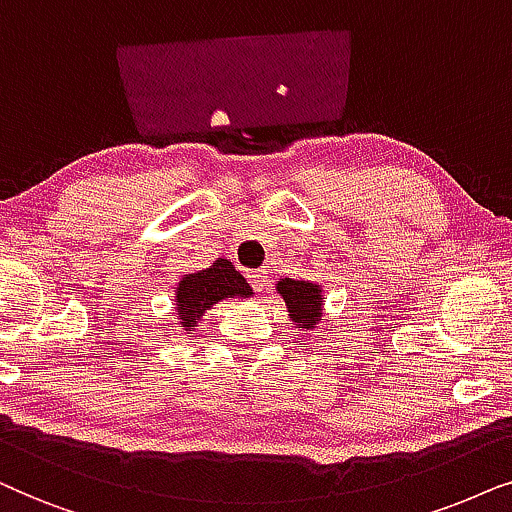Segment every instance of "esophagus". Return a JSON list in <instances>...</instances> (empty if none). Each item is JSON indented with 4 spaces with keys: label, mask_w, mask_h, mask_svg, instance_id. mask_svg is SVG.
Listing matches in <instances>:
<instances>
[{
    "label": "esophagus",
    "mask_w": 512,
    "mask_h": 512,
    "mask_svg": "<svg viewBox=\"0 0 512 512\" xmlns=\"http://www.w3.org/2000/svg\"><path fill=\"white\" fill-rule=\"evenodd\" d=\"M248 281L252 283V288H255L257 292H262L264 288H267V269H255V271H248Z\"/></svg>",
    "instance_id": "obj_1"
}]
</instances>
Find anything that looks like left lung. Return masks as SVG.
<instances>
[{"label":"left lung","instance_id":"left-lung-1","mask_svg":"<svg viewBox=\"0 0 512 512\" xmlns=\"http://www.w3.org/2000/svg\"><path fill=\"white\" fill-rule=\"evenodd\" d=\"M276 292L283 297L292 323L302 330H313L318 320H323V285L304 278H281L276 283Z\"/></svg>","mask_w":512,"mask_h":512}]
</instances>
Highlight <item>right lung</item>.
Masks as SVG:
<instances>
[{
  "mask_svg": "<svg viewBox=\"0 0 512 512\" xmlns=\"http://www.w3.org/2000/svg\"><path fill=\"white\" fill-rule=\"evenodd\" d=\"M255 292L229 260H217L213 267L180 278L175 290L177 318L182 330L192 332L206 311L229 297H252Z\"/></svg>",
  "mask_w": 512,
  "mask_h": 512,
  "instance_id": "1",
  "label": "right lung"
}]
</instances>
